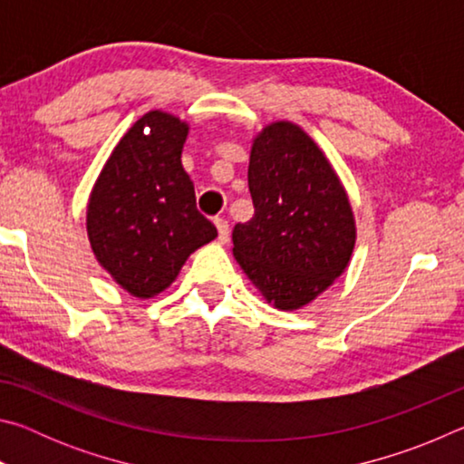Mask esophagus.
<instances>
[{"instance_id": "esophagus-1", "label": "esophagus", "mask_w": 464, "mask_h": 464, "mask_svg": "<svg viewBox=\"0 0 464 464\" xmlns=\"http://www.w3.org/2000/svg\"><path fill=\"white\" fill-rule=\"evenodd\" d=\"M215 225H217V231H218V241H221V243L229 241V223H227L225 218H215Z\"/></svg>"}]
</instances>
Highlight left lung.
Instances as JSON below:
<instances>
[{
  "instance_id": "left-lung-1",
  "label": "left lung",
  "mask_w": 464,
  "mask_h": 464,
  "mask_svg": "<svg viewBox=\"0 0 464 464\" xmlns=\"http://www.w3.org/2000/svg\"><path fill=\"white\" fill-rule=\"evenodd\" d=\"M247 184L256 213L235 225V260L272 307L301 309L352 260L356 221L348 194L319 145L290 121L257 132Z\"/></svg>"
}]
</instances>
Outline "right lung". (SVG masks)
<instances>
[{"label": "right lung", "mask_w": 464, "mask_h": 464, "mask_svg": "<svg viewBox=\"0 0 464 464\" xmlns=\"http://www.w3.org/2000/svg\"><path fill=\"white\" fill-rule=\"evenodd\" d=\"M188 130L163 110L143 114L92 188L85 227L93 256L137 298L166 290L190 254L217 237V227L196 208L194 184L182 168Z\"/></svg>", "instance_id": "1"}]
</instances>
